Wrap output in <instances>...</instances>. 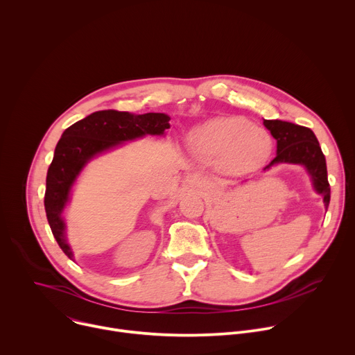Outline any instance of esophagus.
Wrapping results in <instances>:
<instances>
[{"instance_id": "obj_1", "label": "esophagus", "mask_w": 355, "mask_h": 355, "mask_svg": "<svg viewBox=\"0 0 355 355\" xmlns=\"http://www.w3.org/2000/svg\"><path fill=\"white\" fill-rule=\"evenodd\" d=\"M195 185H196V187H199V188L205 187V185H207V180H205V178H200V177H199V178H196V180H195Z\"/></svg>"}]
</instances>
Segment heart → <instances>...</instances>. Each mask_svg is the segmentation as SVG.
I'll return each instance as SVG.
<instances>
[{"instance_id": "heart-1", "label": "heart", "mask_w": 355, "mask_h": 355, "mask_svg": "<svg viewBox=\"0 0 355 355\" xmlns=\"http://www.w3.org/2000/svg\"><path fill=\"white\" fill-rule=\"evenodd\" d=\"M187 146L195 157L215 163L222 173L244 175L268 162L272 137L243 116H218L193 128Z\"/></svg>"}]
</instances>
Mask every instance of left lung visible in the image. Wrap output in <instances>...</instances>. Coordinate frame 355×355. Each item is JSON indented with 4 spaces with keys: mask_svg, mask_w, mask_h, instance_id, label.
<instances>
[{
    "mask_svg": "<svg viewBox=\"0 0 355 355\" xmlns=\"http://www.w3.org/2000/svg\"><path fill=\"white\" fill-rule=\"evenodd\" d=\"M264 125L277 140V156L264 171L279 163L305 166L315 189L323 195L327 209L330 202V184L327 180L326 159L315 133L309 128L278 119H264Z\"/></svg>",
    "mask_w": 355,
    "mask_h": 355,
    "instance_id": "obj_1",
    "label": "left lung"
}]
</instances>
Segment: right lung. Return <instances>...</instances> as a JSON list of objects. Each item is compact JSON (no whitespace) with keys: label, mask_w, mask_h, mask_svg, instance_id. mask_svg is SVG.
Masks as SVG:
<instances>
[{"label":"right lung","mask_w":355,"mask_h":355,"mask_svg":"<svg viewBox=\"0 0 355 355\" xmlns=\"http://www.w3.org/2000/svg\"><path fill=\"white\" fill-rule=\"evenodd\" d=\"M170 116L148 112L133 115L115 110L98 111L67 128L55 150L53 162L47 170L44 209L52 233L64 254L73 260V251L64 236L62 212L70 189L83 167L96 155L123 141L144 135H164L170 128Z\"/></svg>","instance_id":"1"}]
</instances>
